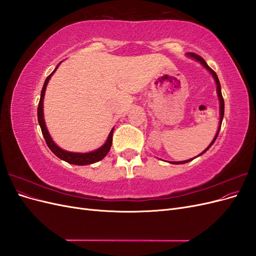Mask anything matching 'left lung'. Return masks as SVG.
<instances>
[{
	"label": "left lung",
	"mask_w": 256,
	"mask_h": 256,
	"mask_svg": "<svg viewBox=\"0 0 256 256\" xmlns=\"http://www.w3.org/2000/svg\"><path fill=\"white\" fill-rule=\"evenodd\" d=\"M187 56H189V58H193V60H196L200 62V63L202 64V65L207 69V70H208L209 72H210V74L212 76V78H214V82H216V94H218L219 102H220V122H219V128H218V131H216V136H214V140L212 141V143H210V144L208 145L207 148H206L204 152H200V154H198V156H200V154H203L204 152H206L209 148H210V146L214 143L216 136H218V134H219V131H220V128H221V124H222V120H223V116H224V100H223V97H222L221 85H220V82H219V79H218V76H216V74L212 70V69L207 65V63H206V62L204 60V58H200V56H198V54H196V53H191V52L187 53ZM198 156H196V157H198ZM193 159H194V158L189 159V160H184V161H170V164H187V162H189V161H191V160H193Z\"/></svg>",
	"instance_id": "8db88e82"
}]
</instances>
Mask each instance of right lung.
<instances>
[{"label": "right lung", "instance_id": "add662e5", "mask_svg": "<svg viewBox=\"0 0 256 256\" xmlns=\"http://www.w3.org/2000/svg\"><path fill=\"white\" fill-rule=\"evenodd\" d=\"M62 63V62H60ZM60 64L56 67V69L51 72V74H49L47 76V79L44 81V84L42 90V94H40V104H38V109H37V118H38V122H40V126L42 129V136L46 140V143H47L48 147L51 150V152L56 154V157H58L60 159L64 160L68 164H76V166H88V164H95V162H98L102 159H104L106 157V154L109 152L111 145H112V136H113V130L114 128L111 130V132L109 134V136H108L106 143L97 148L96 150H92L90 152H67L62 150L60 147H58L54 141L52 140V138L49 134V131L47 129V126H46V122H44V92H46V88H47V85L49 83V80L51 79L52 74L56 72V70L58 69V67L60 66Z\"/></svg>", "mask_w": 256, "mask_h": 256}]
</instances>
